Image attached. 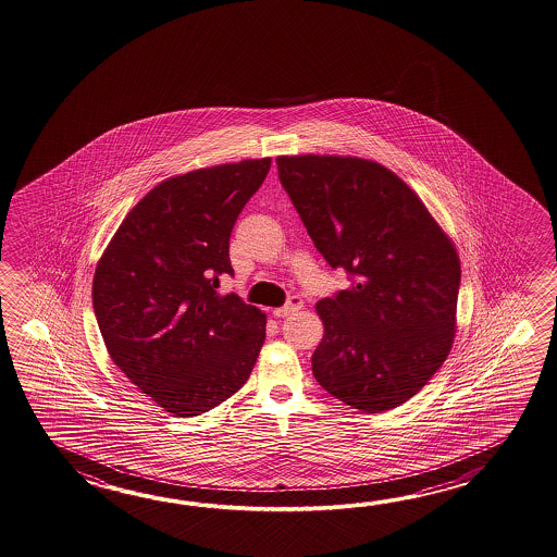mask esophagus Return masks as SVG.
<instances>
[{"label":"esophagus","instance_id":"esophagus-1","mask_svg":"<svg viewBox=\"0 0 557 557\" xmlns=\"http://www.w3.org/2000/svg\"><path fill=\"white\" fill-rule=\"evenodd\" d=\"M302 308V298H298V296H293L284 307L274 308L273 314L276 319H286V317H290V314H295Z\"/></svg>","mask_w":557,"mask_h":557}]
</instances>
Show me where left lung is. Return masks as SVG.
<instances>
[{"label": "left lung", "instance_id": "1", "mask_svg": "<svg viewBox=\"0 0 557 557\" xmlns=\"http://www.w3.org/2000/svg\"><path fill=\"white\" fill-rule=\"evenodd\" d=\"M284 190L348 288L317 305L324 336L312 374L368 414L422 391L456 336L460 259L451 238L403 178L341 154L276 157Z\"/></svg>", "mask_w": 557, "mask_h": 557}]
</instances>
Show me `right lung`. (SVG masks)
<instances>
[{
    "instance_id": "right-lung-1",
    "label": "right lung",
    "mask_w": 557,
    "mask_h": 557,
    "mask_svg": "<svg viewBox=\"0 0 557 557\" xmlns=\"http://www.w3.org/2000/svg\"><path fill=\"white\" fill-rule=\"evenodd\" d=\"M271 157L207 166L159 183L109 240L94 308L121 372L171 414L199 416L249 380L267 314L216 293L233 274L228 238Z\"/></svg>"
}]
</instances>
